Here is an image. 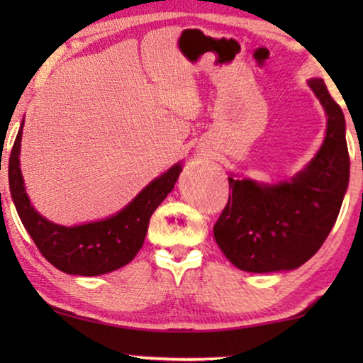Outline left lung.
I'll list each match as a JSON object with an SVG mask.
<instances>
[{
  "mask_svg": "<svg viewBox=\"0 0 363 363\" xmlns=\"http://www.w3.org/2000/svg\"><path fill=\"white\" fill-rule=\"evenodd\" d=\"M309 87L327 113L324 143L309 165L277 185L228 177L231 193L213 235L223 255L242 271L302 266L324 245L339 216L350 175L344 112L322 79H311Z\"/></svg>",
  "mask_w": 363,
  "mask_h": 363,
  "instance_id": "obj_1",
  "label": "left lung"
}]
</instances>
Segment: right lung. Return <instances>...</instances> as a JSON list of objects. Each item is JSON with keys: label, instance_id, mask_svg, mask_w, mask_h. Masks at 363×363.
I'll return each mask as SVG.
<instances>
[{"label": "right lung", "instance_id": "right-lung-1", "mask_svg": "<svg viewBox=\"0 0 363 363\" xmlns=\"http://www.w3.org/2000/svg\"><path fill=\"white\" fill-rule=\"evenodd\" d=\"M23 125L9 155V190L18 215L39 252L59 271L76 276L106 274L128 264L145 241L153 211L175 186L182 172L180 163L148 183L117 215L86 225L61 226L39 215L24 190L19 168Z\"/></svg>", "mask_w": 363, "mask_h": 363}]
</instances>
